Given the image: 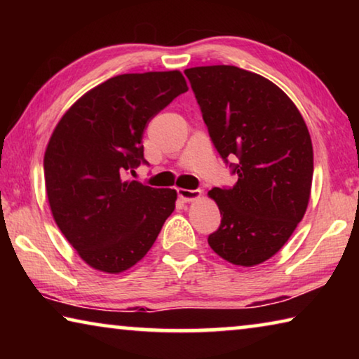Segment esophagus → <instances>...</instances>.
Returning a JSON list of instances; mask_svg holds the SVG:
<instances>
[{
	"mask_svg": "<svg viewBox=\"0 0 359 359\" xmlns=\"http://www.w3.org/2000/svg\"><path fill=\"white\" fill-rule=\"evenodd\" d=\"M177 194H179V198L182 199V201L190 203V201H194V199L201 198L203 191L201 190H185V188H177Z\"/></svg>",
	"mask_w": 359,
	"mask_h": 359,
	"instance_id": "34e87169",
	"label": "esophagus"
}]
</instances>
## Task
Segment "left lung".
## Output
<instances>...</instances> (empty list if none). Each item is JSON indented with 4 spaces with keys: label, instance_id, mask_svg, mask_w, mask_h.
<instances>
[{
    "label": "left lung",
    "instance_id": "obj_1",
    "mask_svg": "<svg viewBox=\"0 0 359 359\" xmlns=\"http://www.w3.org/2000/svg\"><path fill=\"white\" fill-rule=\"evenodd\" d=\"M204 123L238 182L212 188L222 223L209 236L218 257L252 267L280 250L306 214L313 149L294 102L276 83L238 66L185 69Z\"/></svg>",
    "mask_w": 359,
    "mask_h": 359
}]
</instances>
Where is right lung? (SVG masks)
Wrapping results in <instances>:
<instances>
[{
  "mask_svg": "<svg viewBox=\"0 0 359 359\" xmlns=\"http://www.w3.org/2000/svg\"><path fill=\"white\" fill-rule=\"evenodd\" d=\"M187 90L180 71L115 76L79 98L53 130L44 155L48 204L93 269H130L174 212L177 191L125 180V174L147 165L145 126Z\"/></svg>",
  "mask_w": 359,
  "mask_h": 359,
  "instance_id": "obj_1",
  "label": "right lung"
}]
</instances>
